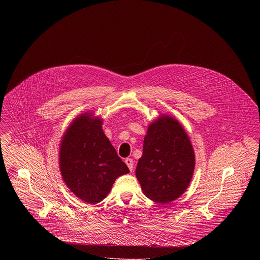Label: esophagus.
Instances as JSON below:
<instances>
[{
    "mask_svg": "<svg viewBox=\"0 0 260 260\" xmlns=\"http://www.w3.org/2000/svg\"><path fill=\"white\" fill-rule=\"evenodd\" d=\"M124 162L126 164V166H127V168L129 169V171L133 172V170H134V161H133V160L129 159V158H126V159L124 160Z\"/></svg>",
    "mask_w": 260,
    "mask_h": 260,
    "instance_id": "obj_1",
    "label": "esophagus"
}]
</instances>
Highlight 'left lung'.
Returning <instances> with one entry per match:
<instances>
[{"mask_svg":"<svg viewBox=\"0 0 260 260\" xmlns=\"http://www.w3.org/2000/svg\"><path fill=\"white\" fill-rule=\"evenodd\" d=\"M195 164L194 149L184 127L164 114L148 125L136 178L147 198L169 204L187 190Z\"/></svg>","mask_w":260,"mask_h":260,"instance_id":"1","label":"left lung"}]
</instances>
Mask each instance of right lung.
I'll list each match as a JSON object with an SVG mask.
<instances>
[{"label": "right lung", "mask_w": 260, "mask_h": 260, "mask_svg": "<svg viewBox=\"0 0 260 260\" xmlns=\"http://www.w3.org/2000/svg\"><path fill=\"white\" fill-rule=\"evenodd\" d=\"M102 124L103 119L93 112L80 114L64 132L59 147L64 183L77 198L90 205L106 198L115 180L129 173Z\"/></svg>", "instance_id": "add662e5"}]
</instances>
